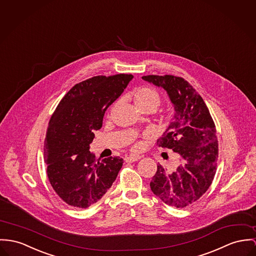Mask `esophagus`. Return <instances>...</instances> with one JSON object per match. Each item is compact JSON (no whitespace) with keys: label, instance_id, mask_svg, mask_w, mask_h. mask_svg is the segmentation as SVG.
Instances as JSON below:
<instances>
[{"label":"esophagus","instance_id":"obj_1","mask_svg":"<svg viewBox=\"0 0 256 256\" xmlns=\"http://www.w3.org/2000/svg\"><path fill=\"white\" fill-rule=\"evenodd\" d=\"M140 158V156L139 155H136V154H130V155H128V156H126V157L124 158V160L126 162H136Z\"/></svg>","mask_w":256,"mask_h":256}]
</instances>
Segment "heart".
Wrapping results in <instances>:
<instances>
[{
    "label": "heart",
    "instance_id": "heart-1",
    "mask_svg": "<svg viewBox=\"0 0 256 256\" xmlns=\"http://www.w3.org/2000/svg\"><path fill=\"white\" fill-rule=\"evenodd\" d=\"M134 102L139 111L146 109L156 110L160 102V96L155 88H141L134 92ZM139 144L136 147L139 148Z\"/></svg>",
    "mask_w": 256,
    "mask_h": 256
}]
</instances>
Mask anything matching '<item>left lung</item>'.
Listing matches in <instances>:
<instances>
[{
  "mask_svg": "<svg viewBox=\"0 0 256 256\" xmlns=\"http://www.w3.org/2000/svg\"><path fill=\"white\" fill-rule=\"evenodd\" d=\"M142 79L164 88L170 98L176 113L157 145L172 149L180 158L172 172L158 166L150 182L151 190L166 204L185 208L206 192L216 172L218 142L214 120L187 80L172 75H149Z\"/></svg>",
  "mask_w": 256,
  "mask_h": 256,
  "instance_id": "1",
  "label": "left lung"
}]
</instances>
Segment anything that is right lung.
<instances>
[{"instance_id":"1","label":"right lung","mask_w":256,"mask_h":256,"mask_svg":"<svg viewBox=\"0 0 256 256\" xmlns=\"http://www.w3.org/2000/svg\"><path fill=\"white\" fill-rule=\"evenodd\" d=\"M132 75L96 76L75 84L59 102L48 122L44 156L48 180L66 204L86 208L116 180L122 158L98 160L90 151L94 130L107 108L122 94Z\"/></svg>"}]
</instances>
